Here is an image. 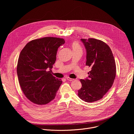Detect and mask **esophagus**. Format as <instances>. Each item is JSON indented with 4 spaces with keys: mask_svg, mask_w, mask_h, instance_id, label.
<instances>
[{
    "mask_svg": "<svg viewBox=\"0 0 134 134\" xmlns=\"http://www.w3.org/2000/svg\"><path fill=\"white\" fill-rule=\"evenodd\" d=\"M66 79H67V80H68V81H72L74 80V79H71V78H70V77H66Z\"/></svg>",
    "mask_w": 134,
    "mask_h": 134,
    "instance_id": "esophagus-1",
    "label": "esophagus"
}]
</instances>
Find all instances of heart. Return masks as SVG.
<instances>
[{
  "mask_svg": "<svg viewBox=\"0 0 134 134\" xmlns=\"http://www.w3.org/2000/svg\"><path fill=\"white\" fill-rule=\"evenodd\" d=\"M71 47L73 50H78V49H82L80 44L76 41H74L71 44Z\"/></svg>",
  "mask_w": 134,
  "mask_h": 134,
  "instance_id": "obj_1",
  "label": "heart"
}]
</instances>
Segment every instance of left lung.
<instances>
[{
    "label": "left lung",
    "instance_id": "8db88e82",
    "mask_svg": "<svg viewBox=\"0 0 134 134\" xmlns=\"http://www.w3.org/2000/svg\"><path fill=\"white\" fill-rule=\"evenodd\" d=\"M81 40L86 51V65L91 70L88 78L80 80L82 86L78 96L86 102H93L102 99L112 87L116 77V63L111 49L103 41L93 38Z\"/></svg>",
    "mask_w": 134,
    "mask_h": 134
}]
</instances>
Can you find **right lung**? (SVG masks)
<instances>
[{
  "instance_id": "1",
  "label": "right lung",
  "mask_w": 134,
  "mask_h": 134,
  "mask_svg": "<svg viewBox=\"0 0 134 134\" xmlns=\"http://www.w3.org/2000/svg\"><path fill=\"white\" fill-rule=\"evenodd\" d=\"M65 43L62 38L44 37L31 41L21 51L18 79L24 94L33 103L44 105L54 99L62 81L48 70L55 62L58 48Z\"/></svg>"
}]
</instances>
